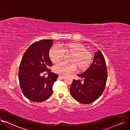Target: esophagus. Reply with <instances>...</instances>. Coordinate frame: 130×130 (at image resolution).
<instances>
[{
	"label": "esophagus",
	"mask_w": 130,
	"mask_h": 130,
	"mask_svg": "<svg viewBox=\"0 0 130 130\" xmlns=\"http://www.w3.org/2000/svg\"><path fill=\"white\" fill-rule=\"evenodd\" d=\"M59 77L60 78H61V79H63V78H64L65 77V76H64V75H59Z\"/></svg>",
	"instance_id": "34e87169"
}]
</instances>
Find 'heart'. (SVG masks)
Here are the masks:
<instances>
[{"instance_id": "1", "label": "heart", "mask_w": 130, "mask_h": 130, "mask_svg": "<svg viewBox=\"0 0 130 130\" xmlns=\"http://www.w3.org/2000/svg\"><path fill=\"white\" fill-rule=\"evenodd\" d=\"M53 47L50 51L49 56L53 63H58L63 58L64 54H71L69 64L61 63L54 67V71L59 74L66 75L77 69V71L87 70L92 62V53L86 50L82 44L77 43H67L59 46Z\"/></svg>"}]
</instances>
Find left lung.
Here are the masks:
<instances>
[{
    "label": "left lung",
    "instance_id": "obj_1",
    "mask_svg": "<svg viewBox=\"0 0 130 130\" xmlns=\"http://www.w3.org/2000/svg\"><path fill=\"white\" fill-rule=\"evenodd\" d=\"M83 79H74L70 87L72 96L79 103L90 104L99 99L105 87L107 73L104 57L100 50L95 52L92 64L82 74Z\"/></svg>",
    "mask_w": 130,
    "mask_h": 130
}]
</instances>
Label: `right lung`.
Wrapping results in <instances>:
<instances>
[{
    "label": "right lung",
    "mask_w": 130,
    "mask_h": 130,
    "mask_svg": "<svg viewBox=\"0 0 130 130\" xmlns=\"http://www.w3.org/2000/svg\"><path fill=\"white\" fill-rule=\"evenodd\" d=\"M53 40L43 39L31 44L25 52L20 62L18 78L25 96L32 102H42L53 93V86L58 75L51 72L53 64L49 52ZM47 70L45 78L42 73Z\"/></svg>",
    "instance_id": "obj_1"
}]
</instances>
